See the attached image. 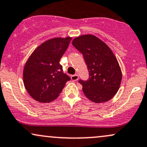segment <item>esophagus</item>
<instances>
[{
	"mask_svg": "<svg viewBox=\"0 0 147 147\" xmlns=\"http://www.w3.org/2000/svg\"><path fill=\"white\" fill-rule=\"evenodd\" d=\"M71 80H74V81H76V80H78L79 77H78V76L77 75V74H75V75L71 76Z\"/></svg>",
	"mask_w": 147,
	"mask_h": 147,
	"instance_id": "obj_1",
	"label": "esophagus"
}]
</instances>
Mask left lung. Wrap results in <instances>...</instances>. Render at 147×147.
I'll return each mask as SVG.
<instances>
[{"label": "left lung", "instance_id": "left-lung-1", "mask_svg": "<svg viewBox=\"0 0 147 147\" xmlns=\"http://www.w3.org/2000/svg\"><path fill=\"white\" fill-rule=\"evenodd\" d=\"M72 45L83 55L89 72V80H79L86 97L96 103L111 100L122 81L121 69L112 50L92 34L78 36Z\"/></svg>", "mask_w": 147, "mask_h": 147}]
</instances>
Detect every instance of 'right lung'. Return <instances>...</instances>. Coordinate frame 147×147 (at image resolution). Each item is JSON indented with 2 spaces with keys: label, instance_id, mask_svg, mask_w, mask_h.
I'll return each instance as SVG.
<instances>
[{
  "label": "right lung",
  "instance_id": "add662e5",
  "mask_svg": "<svg viewBox=\"0 0 147 147\" xmlns=\"http://www.w3.org/2000/svg\"><path fill=\"white\" fill-rule=\"evenodd\" d=\"M71 37L53 38L36 47L23 69V83L31 97L40 102H50L59 96L70 80L64 74L60 60Z\"/></svg>",
  "mask_w": 147,
  "mask_h": 147
}]
</instances>
